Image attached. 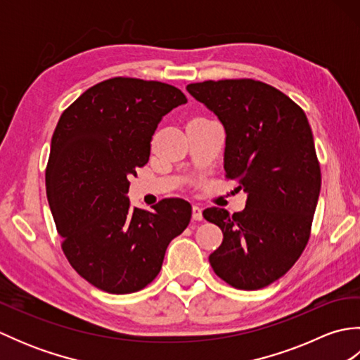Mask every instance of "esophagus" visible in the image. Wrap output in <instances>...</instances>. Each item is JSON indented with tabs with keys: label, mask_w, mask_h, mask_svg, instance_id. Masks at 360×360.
Instances as JSON below:
<instances>
[{
	"label": "esophagus",
	"mask_w": 360,
	"mask_h": 360,
	"mask_svg": "<svg viewBox=\"0 0 360 360\" xmlns=\"http://www.w3.org/2000/svg\"><path fill=\"white\" fill-rule=\"evenodd\" d=\"M192 218H193V221H201L202 219V210H201V207H198V205H193V207H192Z\"/></svg>",
	"instance_id": "34e87169"
}]
</instances>
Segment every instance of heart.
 Listing matches in <instances>:
<instances>
[{
	"mask_svg": "<svg viewBox=\"0 0 360 360\" xmlns=\"http://www.w3.org/2000/svg\"><path fill=\"white\" fill-rule=\"evenodd\" d=\"M196 120H204V119H196Z\"/></svg>",
	"mask_w": 360,
	"mask_h": 360,
	"instance_id": "heart-1",
	"label": "heart"
}]
</instances>
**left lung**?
Here are the masks:
<instances>
[{
  "mask_svg": "<svg viewBox=\"0 0 360 360\" xmlns=\"http://www.w3.org/2000/svg\"><path fill=\"white\" fill-rule=\"evenodd\" d=\"M187 91L224 125L226 178L248 193L243 212H202L223 231L209 262L227 285L262 289L295 264L311 236L322 173L307 114L252 79L190 83Z\"/></svg>",
  "mask_w": 360,
  "mask_h": 360,
  "instance_id": "8db88e82",
  "label": "left lung"
}]
</instances>
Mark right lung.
<instances>
[{
    "instance_id": "1",
    "label": "right lung",
    "mask_w": 360,
    "mask_h": 360,
    "mask_svg": "<svg viewBox=\"0 0 360 360\" xmlns=\"http://www.w3.org/2000/svg\"><path fill=\"white\" fill-rule=\"evenodd\" d=\"M187 102L162 82L112 77L86 89L58 119L46 167V195L68 262L110 294L143 289L158 277L167 246L186 231L192 207L168 198L153 212L127 198L148 162L151 136Z\"/></svg>"
}]
</instances>
